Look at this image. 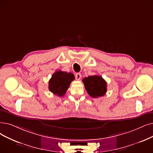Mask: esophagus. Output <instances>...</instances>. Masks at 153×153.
<instances>
[{
	"label": "esophagus",
	"mask_w": 153,
	"mask_h": 153,
	"mask_svg": "<svg viewBox=\"0 0 153 153\" xmlns=\"http://www.w3.org/2000/svg\"><path fill=\"white\" fill-rule=\"evenodd\" d=\"M81 77H82V75H81V74L80 73H76V75H75V78H76V79L77 80H80V79L81 78Z\"/></svg>",
	"instance_id": "esophagus-1"
}]
</instances>
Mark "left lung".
<instances>
[{
    "instance_id": "1",
    "label": "left lung",
    "mask_w": 153,
    "mask_h": 153,
    "mask_svg": "<svg viewBox=\"0 0 153 153\" xmlns=\"http://www.w3.org/2000/svg\"><path fill=\"white\" fill-rule=\"evenodd\" d=\"M82 81L87 93L91 97L97 98L106 94L107 83L101 76H89L84 78Z\"/></svg>"
}]
</instances>
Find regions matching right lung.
<instances>
[{
	"label": "right lung",
	"instance_id": "obj_1",
	"mask_svg": "<svg viewBox=\"0 0 153 153\" xmlns=\"http://www.w3.org/2000/svg\"><path fill=\"white\" fill-rule=\"evenodd\" d=\"M74 80L75 76L73 73L56 71L49 81V90L54 95L62 97L69 88L71 82Z\"/></svg>",
	"mask_w": 153,
	"mask_h": 153
}]
</instances>
